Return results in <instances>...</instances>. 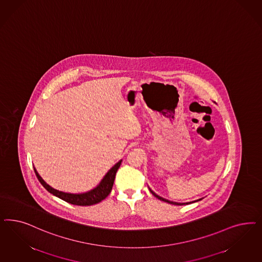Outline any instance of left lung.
Returning a JSON list of instances; mask_svg holds the SVG:
<instances>
[{"instance_id": "8db88e82", "label": "left lung", "mask_w": 262, "mask_h": 262, "mask_svg": "<svg viewBox=\"0 0 262 262\" xmlns=\"http://www.w3.org/2000/svg\"><path fill=\"white\" fill-rule=\"evenodd\" d=\"M148 189H149V191L151 192V194L154 195V196H156L158 200H160V201H163V202H165V203H170V204H174V205H184V204H190V203H196V202H200V201H202L203 199H199V200H196V201H194V202H190V203H176V202H171V201H169V200H166V199H164V198H162L160 195H158L157 194H155L153 191H152L151 189L148 187Z\"/></svg>"}]
</instances>
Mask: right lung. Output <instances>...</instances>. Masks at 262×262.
<instances>
[{"label":"right lung","instance_id":"right-lung-1","mask_svg":"<svg viewBox=\"0 0 262 262\" xmlns=\"http://www.w3.org/2000/svg\"><path fill=\"white\" fill-rule=\"evenodd\" d=\"M121 161H118L116 165H114L111 168L108 172L102 178L100 183L96 187H94L91 191L85 192V193H81V194H72V193H66L61 192L59 190H56L52 188L50 185H48L42 178L38 174L37 170L34 168V172L41 185L52 194L56 195L60 200L64 201L68 203L74 204V205H80V206H86V205H93L96 203H100L104 199H106L112 191V188L114 185V181L116 178V173L118 171V168L120 167Z\"/></svg>","mask_w":262,"mask_h":262}]
</instances>
